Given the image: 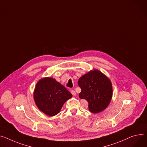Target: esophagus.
Segmentation results:
<instances>
[{
    "label": "esophagus",
    "mask_w": 147,
    "mask_h": 147,
    "mask_svg": "<svg viewBox=\"0 0 147 147\" xmlns=\"http://www.w3.org/2000/svg\"><path fill=\"white\" fill-rule=\"evenodd\" d=\"M70 92H71V93L73 94V96H76V92H75L74 90H70Z\"/></svg>",
    "instance_id": "obj_1"
}]
</instances>
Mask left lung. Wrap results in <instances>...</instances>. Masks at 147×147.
Masks as SVG:
<instances>
[{"label":"left lung","mask_w":147,"mask_h":147,"mask_svg":"<svg viewBox=\"0 0 147 147\" xmlns=\"http://www.w3.org/2000/svg\"><path fill=\"white\" fill-rule=\"evenodd\" d=\"M78 85L82 89L79 97L87 101L89 111L99 113L108 106L112 97V85L101 71L93 70L88 72L79 79Z\"/></svg>","instance_id":"8db88e82"}]
</instances>
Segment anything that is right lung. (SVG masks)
Instances as JSON below:
<instances>
[{"instance_id":"obj_1","label":"right lung","mask_w":147,"mask_h":147,"mask_svg":"<svg viewBox=\"0 0 147 147\" xmlns=\"http://www.w3.org/2000/svg\"><path fill=\"white\" fill-rule=\"evenodd\" d=\"M72 97L66 88L51 77L38 82L34 92V99L38 109L48 116L60 112L64 103Z\"/></svg>"}]
</instances>
